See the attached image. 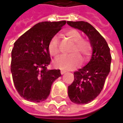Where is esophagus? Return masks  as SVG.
Returning a JSON list of instances; mask_svg holds the SVG:
<instances>
[{"label":"esophagus","instance_id":"esophagus-1","mask_svg":"<svg viewBox=\"0 0 123 123\" xmlns=\"http://www.w3.org/2000/svg\"><path fill=\"white\" fill-rule=\"evenodd\" d=\"M66 72H67V71L65 70H61V74H64L66 73Z\"/></svg>","mask_w":123,"mask_h":123}]
</instances>
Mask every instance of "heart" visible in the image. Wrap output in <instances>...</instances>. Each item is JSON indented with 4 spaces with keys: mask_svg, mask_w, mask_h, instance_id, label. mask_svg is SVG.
I'll return each instance as SVG.
<instances>
[{
    "mask_svg": "<svg viewBox=\"0 0 123 123\" xmlns=\"http://www.w3.org/2000/svg\"><path fill=\"white\" fill-rule=\"evenodd\" d=\"M66 37L73 42L69 55H62L54 62L55 67L60 69H70L79 66L81 62V57L86 61L90 58L92 53V45L90 41L81 37L80 32L76 29H70L65 31L63 34ZM49 54L53 57H57L59 54V39L54 36L50 40L48 45Z\"/></svg>",
    "mask_w": 123,
    "mask_h": 123,
    "instance_id": "1",
    "label": "heart"
}]
</instances>
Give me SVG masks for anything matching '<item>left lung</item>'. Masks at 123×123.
<instances>
[{"label":"left lung","instance_id":"obj_1","mask_svg":"<svg viewBox=\"0 0 123 123\" xmlns=\"http://www.w3.org/2000/svg\"><path fill=\"white\" fill-rule=\"evenodd\" d=\"M72 27L85 33L92 45V58L82 68L74 73V81L68 86V97L77 104H87L102 91L110 71V49L104 37L90 23L84 21H67Z\"/></svg>","mask_w":123,"mask_h":123}]
</instances>
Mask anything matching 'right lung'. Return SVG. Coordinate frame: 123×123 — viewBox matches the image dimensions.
<instances>
[{
    "label": "right lung",
    "instance_id": "right-lung-1",
    "mask_svg": "<svg viewBox=\"0 0 123 123\" xmlns=\"http://www.w3.org/2000/svg\"><path fill=\"white\" fill-rule=\"evenodd\" d=\"M66 22H42L22 35L12 51L11 71L13 81L20 97L40 103L49 96L55 79L62 74L59 70H48L50 56V40Z\"/></svg>",
    "mask_w": 123,
    "mask_h": 123
}]
</instances>
